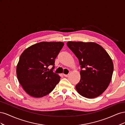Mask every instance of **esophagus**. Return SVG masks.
I'll use <instances>...</instances> for the list:
<instances>
[{"label": "esophagus", "instance_id": "esophagus-1", "mask_svg": "<svg viewBox=\"0 0 125 125\" xmlns=\"http://www.w3.org/2000/svg\"><path fill=\"white\" fill-rule=\"evenodd\" d=\"M63 76L65 77H68L69 76V74H63Z\"/></svg>", "mask_w": 125, "mask_h": 125}]
</instances>
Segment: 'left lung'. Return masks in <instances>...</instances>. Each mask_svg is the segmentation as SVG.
I'll return each instance as SVG.
<instances>
[{"label": "left lung", "mask_w": 125, "mask_h": 125, "mask_svg": "<svg viewBox=\"0 0 125 125\" xmlns=\"http://www.w3.org/2000/svg\"><path fill=\"white\" fill-rule=\"evenodd\" d=\"M67 45L78 58L81 68L80 80L75 85L77 92L88 99L99 96L112 79L114 65L110 56L95 43L70 41Z\"/></svg>", "instance_id": "left-lung-1"}]
</instances>
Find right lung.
<instances>
[{
	"label": "right lung",
	"instance_id": "1",
	"mask_svg": "<svg viewBox=\"0 0 125 125\" xmlns=\"http://www.w3.org/2000/svg\"><path fill=\"white\" fill-rule=\"evenodd\" d=\"M62 42H42L26 48L21 55L17 67L18 81L25 91L34 97L51 92L60 77L54 73L55 59L63 46ZM53 66L52 70L47 69Z\"/></svg>",
	"mask_w": 125,
	"mask_h": 125
}]
</instances>
